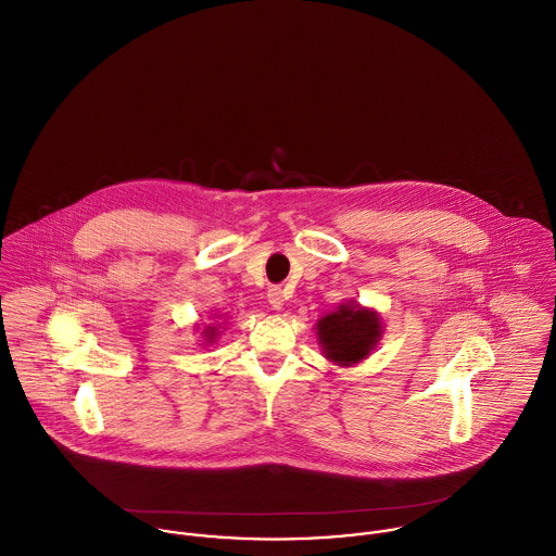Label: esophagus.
I'll use <instances>...</instances> for the list:
<instances>
[{
    "label": "esophagus",
    "instance_id": "esophagus-1",
    "mask_svg": "<svg viewBox=\"0 0 556 556\" xmlns=\"http://www.w3.org/2000/svg\"><path fill=\"white\" fill-rule=\"evenodd\" d=\"M266 296H268V303H270L273 309H281L283 307V292H281V288L273 286Z\"/></svg>",
    "mask_w": 556,
    "mask_h": 556
}]
</instances>
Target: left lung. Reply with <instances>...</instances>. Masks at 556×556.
Masks as SVG:
<instances>
[{
    "instance_id": "obj_1",
    "label": "left lung",
    "mask_w": 556,
    "mask_h": 556,
    "mask_svg": "<svg viewBox=\"0 0 556 556\" xmlns=\"http://www.w3.org/2000/svg\"><path fill=\"white\" fill-rule=\"evenodd\" d=\"M316 329L323 354L334 365L350 367L367 358L376 348L382 334V323L374 309H365L354 301H348L323 316Z\"/></svg>"
}]
</instances>
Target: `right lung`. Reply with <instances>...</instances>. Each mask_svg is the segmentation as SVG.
<instances>
[{
    "instance_id": "1",
    "label": "right lung",
    "mask_w": 556,
    "mask_h": 556,
    "mask_svg": "<svg viewBox=\"0 0 556 556\" xmlns=\"http://www.w3.org/2000/svg\"><path fill=\"white\" fill-rule=\"evenodd\" d=\"M215 334H217V329H215V327H208V329H204V339H206V343H211V341L215 339Z\"/></svg>"
}]
</instances>
